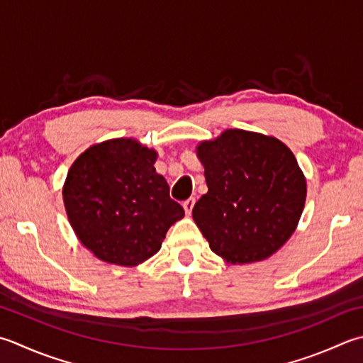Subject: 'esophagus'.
Returning a JSON list of instances; mask_svg holds the SVG:
<instances>
[{
	"label": "esophagus",
	"mask_w": 363,
	"mask_h": 363,
	"mask_svg": "<svg viewBox=\"0 0 363 363\" xmlns=\"http://www.w3.org/2000/svg\"><path fill=\"white\" fill-rule=\"evenodd\" d=\"M184 211H186V214H191V209H194L195 206V198H189V200L184 201Z\"/></svg>",
	"instance_id": "obj_1"
}]
</instances>
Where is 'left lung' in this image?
Returning <instances> with one entry per match:
<instances>
[{
	"instance_id": "1",
	"label": "left lung",
	"mask_w": 363,
	"mask_h": 363,
	"mask_svg": "<svg viewBox=\"0 0 363 363\" xmlns=\"http://www.w3.org/2000/svg\"><path fill=\"white\" fill-rule=\"evenodd\" d=\"M196 155L208 194L191 216L211 250L231 264L262 261L296 231L307 182L291 149L262 133L228 129Z\"/></svg>"
}]
</instances>
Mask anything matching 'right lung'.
I'll use <instances>...</instances> for the list:
<instances>
[{
    "instance_id": "obj_1",
    "label": "right lung",
    "mask_w": 363,
    "mask_h": 363,
    "mask_svg": "<svg viewBox=\"0 0 363 363\" xmlns=\"http://www.w3.org/2000/svg\"><path fill=\"white\" fill-rule=\"evenodd\" d=\"M155 159L137 140L115 138L88 147L70 167L62 189L67 218L99 259L137 266L160 250L169 226L184 217L155 173Z\"/></svg>"
}]
</instances>
